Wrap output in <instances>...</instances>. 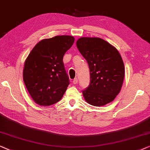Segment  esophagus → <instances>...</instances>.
<instances>
[{
    "label": "esophagus",
    "instance_id": "34e87169",
    "mask_svg": "<svg viewBox=\"0 0 150 150\" xmlns=\"http://www.w3.org/2000/svg\"><path fill=\"white\" fill-rule=\"evenodd\" d=\"M77 82H78L77 78H75V79H73V84H77Z\"/></svg>",
    "mask_w": 150,
    "mask_h": 150
}]
</instances>
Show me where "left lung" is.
Wrapping results in <instances>:
<instances>
[{
    "label": "left lung",
    "instance_id": "left-lung-1",
    "mask_svg": "<svg viewBox=\"0 0 150 150\" xmlns=\"http://www.w3.org/2000/svg\"><path fill=\"white\" fill-rule=\"evenodd\" d=\"M76 45L90 72V85L82 91L85 100L96 107L111 103L120 92L125 73L119 52L97 37H81Z\"/></svg>",
    "mask_w": 150,
    "mask_h": 150
}]
</instances>
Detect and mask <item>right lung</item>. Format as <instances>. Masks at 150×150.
<instances>
[{
  "label": "right lung",
  "instance_id": "1",
  "mask_svg": "<svg viewBox=\"0 0 150 150\" xmlns=\"http://www.w3.org/2000/svg\"><path fill=\"white\" fill-rule=\"evenodd\" d=\"M72 36H56L39 41L27 57L23 79L33 100L49 106L62 98L69 85L63 56L73 45Z\"/></svg>",
  "mask_w": 150,
  "mask_h": 150
}]
</instances>
